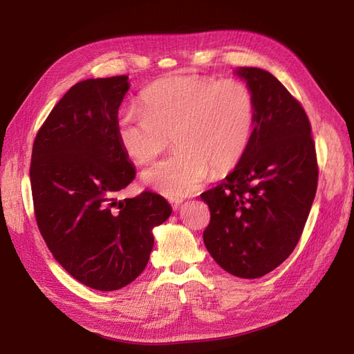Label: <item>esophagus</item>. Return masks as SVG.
Segmentation results:
<instances>
[{
  "label": "esophagus",
  "mask_w": 354,
  "mask_h": 354,
  "mask_svg": "<svg viewBox=\"0 0 354 354\" xmlns=\"http://www.w3.org/2000/svg\"><path fill=\"white\" fill-rule=\"evenodd\" d=\"M169 202H171V205H173L174 209H178L180 205H181V202H183V201H181V199H171Z\"/></svg>",
  "instance_id": "obj_1"
}]
</instances>
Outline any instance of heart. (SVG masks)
<instances>
[{"instance_id":"obj_1","label":"heart","mask_w":354,"mask_h":354,"mask_svg":"<svg viewBox=\"0 0 354 354\" xmlns=\"http://www.w3.org/2000/svg\"><path fill=\"white\" fill-rule=\"evenodd\" d=\"M140 100L143 113H118L116 137L136 165L153 162L173 138L177 152L143 173L168 198L194 194L211 171L230 173L251 145L257 103L242 81L174 75L149 85Z\"/></svg>"}]
</instances>
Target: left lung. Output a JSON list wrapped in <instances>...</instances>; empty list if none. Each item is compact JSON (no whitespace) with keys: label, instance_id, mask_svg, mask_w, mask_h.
I'll return each instance as SVG.
<instances>
[{"label":"left lung","instance_id":"1","mask_svg":"<svg viewBox=\"0 0 354 354\" xmlns=\"http://www.w3.org/2000/svg\"><path fill=\"white\" fill-rule=\"evenodd\" d=\"M236 73L255 97V130L238 167L201 195L211 212L203 242L224 270L255 279L282 264L301 238L319 168L301 103L270 72Z\"/></svg>","mask_w":354,"mask_h":354}]
</instances>
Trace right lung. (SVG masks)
<instances>
[{"instance_id":"obj_1","label":"right lung","mask_w":354,"mask_h":354,"mask_svg":"<svg viewBox=\"0 0 354 354\" xmlns=\"http://www.w3.org/2000/svg\"><path fill=\"white\" fill-rule=\"evenodd\" d=\"M128 88L127 75L75 84L32 147L30 189L41 236L63 269L99 291L120 289L145 270L152 229L173 211L151 190L116 199L136 177L116 137Z\"/></svg>"}]
</instances>
